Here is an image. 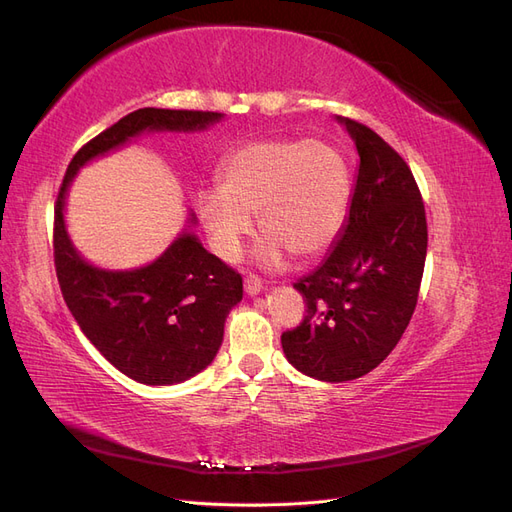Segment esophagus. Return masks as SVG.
I'll use <instances>...</instances> for the list:
<instances>
[{"label": "esophagus", "mask_w": 512, "mask_h": 512, "mask_svg": "<svg viewBox=\"0 0 512 512\" xmlns=\"http://www.w3.org/2000/svg\"><path fill=\"white\" fill-rule=\"evenodd\" d=\"M243 288H245V294H247V297H256V294L262 290V282L258 280L256 275H247V277H245V284H243Z\"/></svg>", "instance_id": "34e87169"}]
</instances>
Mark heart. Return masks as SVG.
Returning <instances> with one entry per match:
<instances>
[{"instance_id": "b5f03b06", "label": "heart", "mask_w": 512, "mask_h": 512, "mask_svg": "<svg viewBox=\"0 0 512 512\" xmlns=\"http://www.w3.org/2000/svg\"><path fill=\"white\" fill-rule=\"evenodd\" d=\"M350 194L348 166L324 141L271 138L243 145L222 168V190L200 194L198 213L213 250L237 262L258 215L265 241L256 258L280 267L284 252L314 258L333 243Z\"/></svg>"}]
</instances>
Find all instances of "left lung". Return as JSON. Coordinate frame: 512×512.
<instances>
[{
  "label": "left lung",
  "instance_id": "8db88e82",
  "mask_svg": "<svg viewBox=\"0 0 512 512\" xmlns=\"http://www.w3.org/2000/svg\"><path fill=\"white\" fill-rule=\"evenodd\" d=\"M335 119L359 153L350 207L331 252L294 284L307 316L282 335L288 363L322 382L361 378L391 354L427 256L425 205L404 158L363 123Z\"/></svg>",
  "mask_w": 512,
  "mask_h": 512
}]
</instances>
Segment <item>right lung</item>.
Segmentation results:
<instances>
[{
	"label": "right lung",
	"mask_w": 512,
	"mask_h": 512,
	"mask_svg": "<svg viewBox=\"0 0 512 512\" xmlns=\"http://www.w3.org/2000/svg\"><path fill=\"white\" fill-rule=\"evenodd\" d=\"M222 117L138 108L79 149L57 196L53 247L64 301L104 359L141 384H179L213 363L230 309L243 299V280L190 232L194 213L188 228L149 265L126 271L91 265L68 235V190L83 166L145 132H203Z\"/></svg>",
	"instance_id": "add662e5"
}]
</instances>
